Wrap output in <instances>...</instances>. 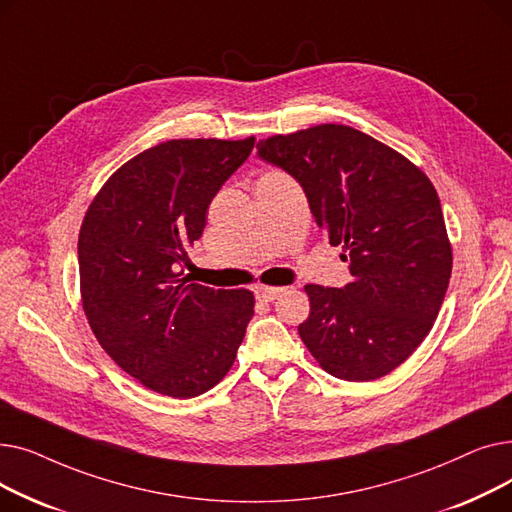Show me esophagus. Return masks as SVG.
Here are the masks:
<instances>
[{"instance_id":"obj_1","label":"esophagus","mask_w":512,"mask_h":512,"mask_svg":"<svg viewBox=\"0 0 512 512\" xmlns=\"http://www.w3.org/2000/svg\"><path fill=\"white\" fill-rule=\"evenodd\" d=\"M284 292V288H280V286H257L255 288V294H257V299H261V301H274L278 294H282Z\"/></svg>"}]
</instances>
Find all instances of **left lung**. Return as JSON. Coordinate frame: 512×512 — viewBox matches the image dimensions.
<instances>
[{
	"mask_svg": "<svg viewBox=\"0 0 512 512\" xmlns=\"http://www.w3.org/2000/svg\"><path fill=\"white\" fill-rule=\"evenodd\" d=\"M299 180L317 226L351 267L344 288L307 284L301 340L321 369L371 382L405 363L432 330L452 274L436 188L392 147L344 124L257 143Z\"/></svg>",
	"mask_w": 512,
	"mask_h": 512,
	"instance_id": "8db88e82",
	"label": "left lung"
}]
</instances>
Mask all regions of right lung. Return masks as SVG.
Listing matches in <instances>:
<instances>
[{
  "label": "right lung",
  "mask_w": 512,
  "mask_h": 512,
  "mask_svg": "<svg viewBox=\"0 0 512 512\" xmlns=\"http://www.w3.org/2000/svg\"><path fill=\"white\" fill-rule=\"evenodd\" d=\"M253 145L255 137L159 143L107 178L85 213L78 272L89 326L114 363L157 394L211 390L245 338L253 292L191 284L180 265Z\"/></svg>",
  "instance_id": "obj_1"
}]
</instances>
